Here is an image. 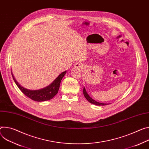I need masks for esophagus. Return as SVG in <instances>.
<instances>
[{
	"label": "esophagus",
	"mask_w": 149,
	"mask_h": 149,
	"mask_svg": "<svg viewBox=\"0 0 149 149\" xmlns=\"http://www.w3.org/2000/svg\"><path fill=\"white\" fill-rule=\"evenodd\" d=\"M74 66L76 68H79H79H81L83 65L80 62H76L74 65Z\"/></svg>",
	"instance_id": "1"
}]
</instances>
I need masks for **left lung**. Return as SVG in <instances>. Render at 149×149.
I'll list each match as a JSON object with an SVG mask.
<instances>
[{
  "label": "left lung",
  "instance_id": "8db88e82",
  "mask_svg": "<svg viewBox=\"0 0 149 149\" xmlns=\"http://www.w3.org/2000/svg\"><path fill=\"white\" fill-rule=\"evenodd\" d=\"M83 94H84V97H86V99L91 103L92 104H94L95 105H97V106H104V105H107L108 104V103H100V102H98L96 100H94V99H93L88 94L87 91L86 90V88L85 87H84L83 88Z\"/></svg>",
  "mask_w": 149,
  "mask_h": 149
}]
</instances>
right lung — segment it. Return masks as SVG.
Returning <instances> with one entry per match:
<instances>
[{"label": "right lung", "mask_w": 149, "mask_h": 149, "mask_svg": "<svg viewBox=\"0 0 149 149\" xmlns=\"http://www.w3.org/2000/svg\"><path fill=\"white\" fill-rule=\"evenodd\" d=\"M66 73V71L62 72L59 76L53 81L49 84L48 86L39 90H31L26 89L21 86L15 79L14 76H13L12 72V75L13 80L19 88V90L25 94L26 96L30 98L31 99L36 101V102H43L52 99L53 97L58 93V90L59 89L60 84L61 80Z\"/></svg>", "instance_id": "obj_1"}]
</instances>
